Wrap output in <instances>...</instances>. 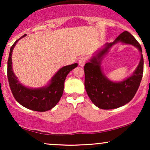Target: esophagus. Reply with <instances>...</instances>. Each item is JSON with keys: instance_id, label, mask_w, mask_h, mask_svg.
<instances>
[{"instance_id": "34e87169", "label": "esophagus", "mask_w": 150, "mask_h": 150, "mask_svg": "<svg viewBox=\"0 0 150 150\" xmlns=\"http://www.w3.org/2000/svg\"><path fill=\"white\" fill-rule=\"evenodd\" d=\"M86 61H87V58L85 57H82L80 58V60H79V65H80V66H84L85 64Z\"/></svg>"}]
</instances>
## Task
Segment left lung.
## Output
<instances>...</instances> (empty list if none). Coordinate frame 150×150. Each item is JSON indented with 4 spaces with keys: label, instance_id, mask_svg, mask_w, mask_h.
Masks as SVG:
<instances>
[{
    "label": "left lung",
    "instance_id": "1",
    "mask_svg": "<svg viewBox=\"0 0 150 150\" xmlns=\"http://www.w3.org/2000/svg\"><path fill=\"white\" fill-rule=\"evenodd\" d=\"M117 42L130 44L139 50L140 63L130 77L123 81L113 82L103 73L101 61L110 48ZM142 48L135 37L127 31L121 33L111 43H106L97 50L85 65V87L92 103L101 109H113L128 104L137 92L143 75L144 60Z\"/></svg>",
    "mask_w": 150,
    "mask_h": 150
}]
</instances>
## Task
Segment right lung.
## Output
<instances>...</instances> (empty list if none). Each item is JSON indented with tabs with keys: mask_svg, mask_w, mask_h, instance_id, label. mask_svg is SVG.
<instances>
[{
	"mask_svg": "<svg viewBox=\"0 0 150 150\" xmlns=\"http://www.w3.org/2000/svg\"><path fill=\"white\" fill-rule=\"evenodd\" d=\"M22 36L10 48L8 61V79L11 92L15 99L24 107L36 111H46L51 110L58 104L63 95L64 82L68 74L76 68L77 63L63 67L53 75L47 85L39 88H30L20 83L15 76L12 64V53L15 46Z\"/></svg>",
	"mask_w": 150,
	"mask_h": 150,
	"instance_id": "obj_1",
	"label": "right lung"
}]
</instances>
